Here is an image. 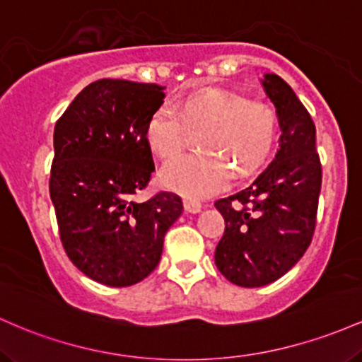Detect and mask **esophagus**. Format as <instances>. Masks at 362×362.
Masks as SVG:
<instances>
[{
  "instance_id": "1",
  "label": "esophagus",
  "mask_w": 362,
  "mask_h": 362,
  "mask_svg": "<svg viewBox=\"0 0 362 362\" xmlns=\"http://www.w3.org/2000/svg\"><path fill=\"white\" fill-rule=\"evenodd\" d=\"M185 210L188 214H198L202 210V203L189 200V198H185Z\"/></svg>"
}]
</instances>
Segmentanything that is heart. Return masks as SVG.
<instances>
[{
	"mask_svg": "<svg viewBox=\"0 0 362 362\" xmlns=\"http://www.w3.org/2000/svg\"><path fill=\"white\" fill-rule=\"evenodd\" d=\"M197 138L203 153L170 160L160 173L169 189L189 198H203L221 192L230 171L247 176L263 164L275 147L279 117L270 104L246 99L224 88L194 93L176 109L162 104L150 116L145 138L160 159L169 160L185 148L188 133Z\"/></svg>",
	"mask_w": 362,
	"mask_h": 362,
	"instance_id": "b5f03b06",
	"label": "heart"
}]
</instances>
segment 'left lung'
Listing matches in <instances>:
<instances>
[{"instance_id":"1","label":"left lung","mask_w":362,"mask_h":362,"mask_svg":"<svg viewBox=\"0 0 362 362\" xmlns=\"http://www.w3.org/2000/svg\"><path fill=\"white\" fill-rule=\"evenodd\" d=\"M262 85L282 129L275 159L245 189L215 202L226 221L215 265L241 287L275 282L301 259L315 233L322 189L310 112L275 73H265Z\"/></svg>"}]
</instances>
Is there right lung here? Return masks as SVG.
<instances>
[{
    "instance_id": "obj_1",
    "label": "right lung",
    "mask_w": 362,
    "mask_h": 362,
    "mask_svg": "<svg viewBox=\"0 0 362 362\" xmlns=\"http://www.w3.org/2000/svg\"><path fill=\"white\" fill-rule=\"evenodd\" d=\"M164 97L156 83L97 80L54 127L49 194L61 243L73 265L104 286L148 277L182 214L174 193L135 200L156 170L145 128Z\"/></svg>"
}]
</instances>
